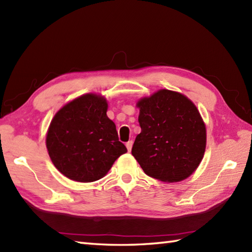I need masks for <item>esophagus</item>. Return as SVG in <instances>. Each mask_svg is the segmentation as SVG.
<instances>
[{"instance_id":"obj_1","label":"esophagus","mask_w":252,"mask_h":252,"mask_svg":"<svg viewBox=\"0 0 252 252\" xmlns=\"http://www.w3.org/2000/svg\"><path fill=\"white\" fill-rule=\"evenodd\" d=\"M126 148H127V152H131L132 146H133V141H129V142H127V143L126 144Z\"/></svg>"}]
</instances>
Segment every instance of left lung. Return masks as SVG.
Masks as SVG:
<instances>
[{"instance_id": "1", "label": "left lung", "mask_w": 252, "mask_h": 252, "mask_svg": "<svg viewBox=\"0 0 252 252\" xmlns=\"http://www.w3.org/2000/svg\"><path fill=\"white\" fill-rule=\"evenodd\" d=\"M141 133L132 155L152 178L173 183L189 178L206 149V126L185 95L159 90L137 101Z\"/></svg>"}]
</instances>
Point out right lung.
Returning <instances> with one entry per match:
<instances>
[{
  "label": "right lung",
  "instance_id": "obj_1",
  "mask_svg": "<svg viewBox=\"0 0 252 252\" xmlns=\"http://www.w3.org/2000/svg\"><path fill=\"white\" fill-rule=\"evenodd\" d=\"M107 100L100 95L85 94L56 112L46 134L52 162L68 179L94 182L103 178L116 159L126 154L116 125L106 112Z\"/></svg>",
  "mask_w": 252,
  "mask_h": 252
}]
</instances>
